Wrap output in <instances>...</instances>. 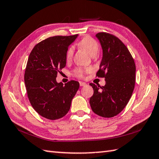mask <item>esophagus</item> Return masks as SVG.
Masks as SVG:
<instances>
[{"label":"esophagus","instance_id":"1","mask_svg":"<svg viewBox=\"0 0 159 159\" xmlns=\"http://www.w3.org/2000/svg\"><path fill=\"white\" fill-rule=\"evenodd\" d=\"M79 84H80V87H83V86L86 85V83H85L81 82V81H80V82H79Z\"/></svg>","mask_w":159,"mask_h":159}]
</instances>
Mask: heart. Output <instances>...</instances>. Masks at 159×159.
<instances>
[{"label":"heart","instance_id":"1","mask_svg":"<svg viewBox=\"0 0 159 159\" xmlns=\"http://www.w3.org/2000/svg\"><path fill=\"white\" fill-rule=\"evenodd\" d=\"M79 45L83 48L85 51L91 56L96 55L98 51L99 44L95 39L90 36H85L79 42ZM74 55V48L72 46L70 47L66 52V59L67 61H70L72 59ZM92 68L90 67H77L73 71L74 76H75L80 79H83L85 77V74L91 73L92 72Z\"/></svg>","mask_w":159,"mask_h":159}]
</instances>
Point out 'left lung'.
<instances>
[{"mask_svg": "<svg viewBox=\"0 0 159 159\" xmlns=\"http://www.w3.org/2000/svg\"><path fill=\"white\" fill-rule=\"evenodd\" d=\"M102 48V59L96 76L105 79L104 86L90 83L93 94L89 103L98 116L112 117L119 114L130 100L135 85L136 66L129 50L110 33L96 35Z\"/></svg>", "mask_w": 159, "mask_h": 159, "instance_id": "left-lung-1", "label": "left lung"}]
</instances>
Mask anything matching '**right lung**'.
I'll list each match as a JSON object with an SVG mask.
<instances>
[{
    "label": "right lung",
    "instance_id": "obj_1",
    "mask_svg": "<svg viewBox=\"0 0 159 159\" xmlns=\"http://www.w3.org/2000/svg\"><path fill=\"white\" fill-rule=\"evenodd\" d=\"M78 35L54 36L35 46L27 61L25 83L30 103L40 116L50 120L65 116L79 83L65 85L56 80L57 73L66 65V52Z\"/></svg>",
    "mask_w": 159,
    "mask_h": 159
}]
</instances>
